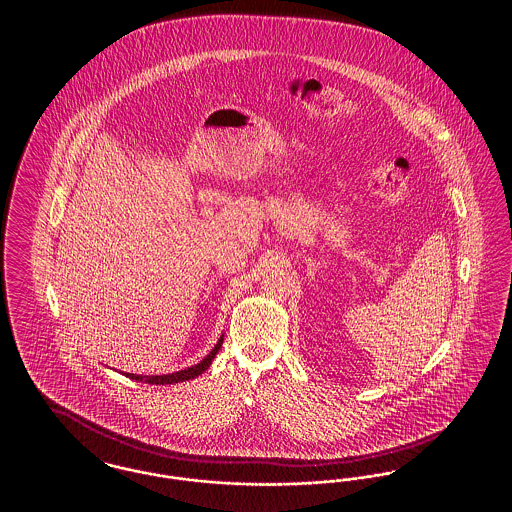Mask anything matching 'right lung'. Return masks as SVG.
Wrapping results in <instances>:
<instances>
[{"label": "right lung", "instance_id": "obj_1", "mask_svg": "<svg viewBox=\"0 0 512 512\" xmlns=\"http://www.w3.org/2000/svg\"><path fill=\"white\" fill-rule=\"evenodd\" d=\"M222 341H224V338H220V340L217 341V345L211 349V353H209L201 363L190 366V368H184V370H178V372H172V374H161V376H136V374H126V376L132 378V380H138V382L155 384V386H167V384H178V382H184V380H192V378L199 376L201 372H205V370L211 366L215 355L219 353Z\"/></svg>", "mask_w": 512, "mask_h": 512}]
</instances>
